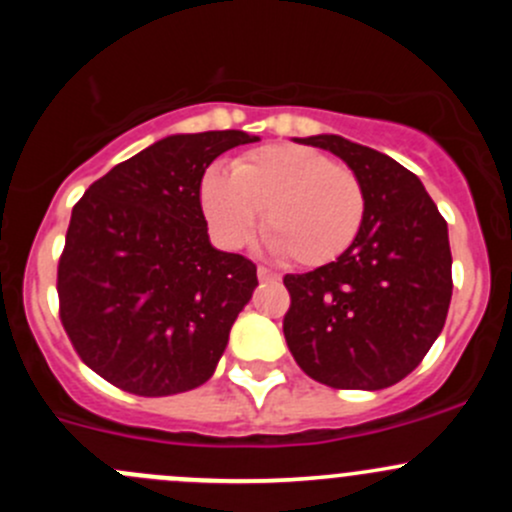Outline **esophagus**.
I'll return each instance as SVG.
<instances>
[{"mask_svg":"<svg viewBox=\"0 0 512 512\" xmlns=\"http://www.w3.org/2000/svg\"><path fill=\"white\" fill-rule=\"evenodd\" d=\"M257 277H260V282H277L280 280V275H277L275 270H270V267H257Z\"/></svg>","mask_w":512,"mask_h":512,"instance_id":"esophagus-1","label":"esophagus"}]
</instances>
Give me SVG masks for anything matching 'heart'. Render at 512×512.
<instances>
[{"label": "heart", "instance_id": "heart-1", "mask_svg": "<svg viewBox=\"0 0 512 512\" xmlns=\"http://www.w3.org/2000/svg\"><path fill=\"white\" fill-rule=\"evenodd\" d=\"M200 208L225 247L255 237L265 210L270 247L299 267H322L354 245L366 193L349 165L297 143L257 148L232 160V173L210 168L200 180Z\"/></svg>", "mask_w": 512, "mask_h": 512}]
</instances>
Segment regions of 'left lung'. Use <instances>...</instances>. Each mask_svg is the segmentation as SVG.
<instances>
[{"label": "left lung", "mask_w": 512, "mask_h": 512, "mask_svg": "<svg viewBox=\"0 0 512 512\" xmlns=\"http://www.w3.org/2000/svg\"><path fill=\"white\" fill-rule=\"evenodd\" d=\"M359 175L366 215L354 245L329 265L285 275L287 347L332 389H386L433 347L451 304L448 225L421 180L394 158L342 136L297 138Z\"/></svg>", "instance_id": "obj_1"}]
</instances>
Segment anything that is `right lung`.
<instances>
[{
    "instance_id": "right-lung-1",
    "label": "right lung",
    "mask_w": 512,
    "mask_h": 512,
    "mask_svg": "<svg viewBox=\"0 0 512 512\" xmlns=\"http://www.w3.org/2000/svg\"><path fill=\"white\" fill-rule=\"evenodd\" d=\"M245 131L168 136L123 160L74 205L59 257V317L89 369L136 396L213 376L257 287L247 257L208 240L200 180Z\"/></svg>"
}]
</instances>
